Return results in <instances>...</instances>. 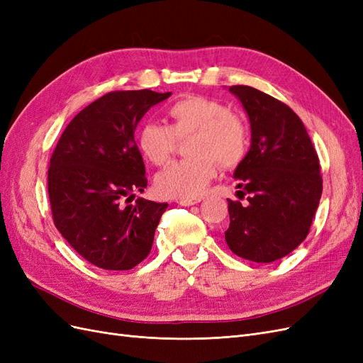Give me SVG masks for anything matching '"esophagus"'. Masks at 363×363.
I'll return each instance as SVG.
<instances>
[{
	"label": "esophagus",
	"instance_id": "34e87169",
	"mask_svg": "<svg viewBox=\"0 0 363 363\" xmlns=\"http://www.w3.org/2000/svg\"><path fill=\"white\" fill-rule=\"evenodd\" d=\"M203 199L201 196H199V199H180L177 200V204L180 206H194V204H199Z\"/></svg>",
	"mask_w": 363,
	"mask_h": 363
}]
</instances>
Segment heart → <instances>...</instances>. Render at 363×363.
Masks as SVG:
<instances>
[{
	"label": "heart",
	"mask_w": 363,
	"mask_h": 363,
	"mask_svg": "<svg viewBox=\"0 0 363 363\" xmlns=\"http://www.w3.org/2000/svg\"><path fill=\"white\" fill-rule=\"evenodd\" d=\"M169 125L147 123L138 135L139 148L151 163L169 160L177 138L192 136L188 156L162 169L155 179L159 195L167 199H192L200 195L218 171L232 168L245 156L248 130L242 119L212 98L189 95L168 108Z\"/></svg>",
	"instance_id": "obj_1"
}]
</instances>
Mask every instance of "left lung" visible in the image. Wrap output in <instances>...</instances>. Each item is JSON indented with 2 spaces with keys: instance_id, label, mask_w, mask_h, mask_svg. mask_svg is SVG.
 <instances>
[{
  "instance_id": "8db88e82",
  "label": "left lung",
  "mask_w": 363,
  "mask_h": 363,
  "mask_svg": "<svg viewBox=\"0 0 363 363\" xmlns=\"http://www.w3.org/2000/svg\"><path fill=\"white\" fill-rule=\"evenodd\" d=\"M250 121L251 145L236 167L225 242L236 256L271 263L306 239L323 194L320 160L291 107L251 86H230Z\"/></svg>"
}]
</instances>
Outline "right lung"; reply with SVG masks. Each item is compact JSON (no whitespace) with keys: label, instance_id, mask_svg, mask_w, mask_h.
Returning <instances> with one entry per match:
<instances>
[{"label":"right lung","instance_id":"right-lung-1","mask_svg":"<svg viewBox=\"0 0 363 363\" xmlns=\"http://www.w3.org/2000/svg\"><path fill=\"white\" fill-rule=\"evenodd\" d=\"M169 96L150 89L106 94L75 115L52 152L48 195L54 224L98 268L131 269L150 255L168 203L124 200L147 188L135 130L152 106Z\"/></svg>","mask_w":363,"mask_h":363}]
</instances>
